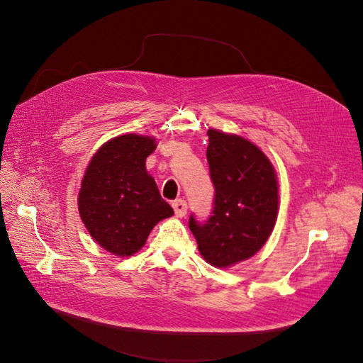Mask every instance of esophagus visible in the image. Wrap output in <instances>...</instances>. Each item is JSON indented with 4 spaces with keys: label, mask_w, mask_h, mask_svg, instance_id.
<instances>
[{
    "label": "esophagus",
    "mask_w": 363,
    "mask_h": 363,
    "mask_svg": "<svg viewBox=\"0 0 363 363\" xmlns=\"http://www.w3.org/2000/svg\"><path fill=\"white\" fill-rule=\"evenodd\" d=\"M172 208H174L175 215H177L179 218H183L186 215V212H188V204H186L184 200L180 199V200L172 201Z\"/></svg>",
    "instance_id": "1"
}]
</instances>
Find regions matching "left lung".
<instances>
[{"label":"left lung","instance_id":"1","mask_svg":"<svg viewBox=\"0 0 363 363\" xmlns=\"http://www.w3.org/2000/svg\"><path fill=\"white\" fill-rule=\"evenodd\" d=\"M207 163L215 188L206 221L189 216L201 256L218 268L242 262L263 247L277 219L276 171L247 139L207 130Z\"/></svg>","mask_w":363,"mask_h":363}]
</instances>
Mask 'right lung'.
Masks as SVG:
<instances>
[{
	"label": "right lung",
	"instance_id": "right-lung-1",
	"mask_svg": "<svg viewBox=\"0 0 363 363\" xmlns=\"http://www.w3.org/2000/svg\"><path fill=\"white\" fill-rule=\"evenodd\" d=\"M155 150L152 138H113L95 152L83 177L80 216L96 242L116 256L135 255L152 227L174 215L145 169Z\"/></svg>",
	"mask_w": 363,
	"mask_h": 363
}]
</instances>
